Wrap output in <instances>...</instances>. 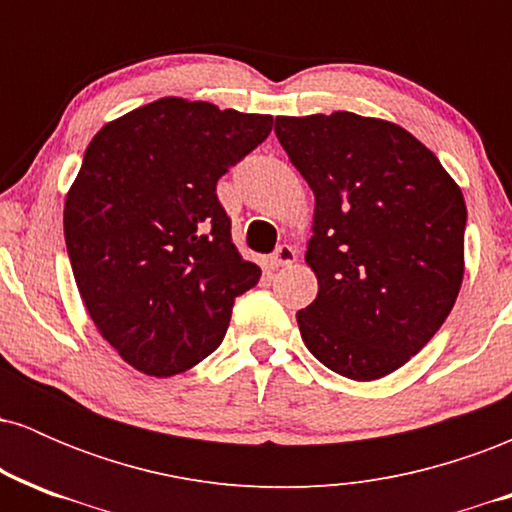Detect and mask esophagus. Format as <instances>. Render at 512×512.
I'll return each instance as SVG.
<instances>
[{"label": "esophagus", "instance_id": "obj_1", "mask_svg": "<svg viewBox=\"0 0 512 512\" xmlns=\"http://www.w3.org/2000/svg\"><path fill=\"white\" fill-rule=\"evenodd\" d=\"M298 252L291 248V245H279V248L274 250V255L269 257V267L272 269H281V267H289V264L296 262Z\"/></svg>", "mask_w": 512, "mask_h": 512}]
</instances>
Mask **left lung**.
Listing matches in <instances>:
<instances>
[{
	"instance_id": "8db88e82",
	"label": "left lung",
	"mask_w": 512,
	"mask_h": 512,
	"mask_svg": "<svg viewBox=\"0 0 512 512\" xmlns=\"http://www.w3.org/2000/svg\"><path fill=\"white\" fill-rule=\"evenodd\" d=\"M274 132L315 195L305 262L317 296L296 313L303 342L344 378H385L431 342L457 301L460 185L414 134L380 117H276Z\"/></svg>"
}]
</instances>
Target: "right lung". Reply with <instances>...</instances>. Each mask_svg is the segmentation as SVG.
I'll return each mask as SVG.
<instances>
[{
    "mask_svg": "<svg viewBox=\"0 0 512 512\" xmlns=\"http://www.w3.org/2000/svg\"><path fill=\"white\" fill-rule=\"evenodd\" d=\"M272 115L158 98L98 129L64 202L69 262L93 325L122 361L168 378L197 366L262 269L240 257L216 182Z\"/></svg>",
    "mask_w": 512,
    "mask_h": 512,
    "instance_id": "add662e5",
    "label": "right lung"
}]
</instances>
